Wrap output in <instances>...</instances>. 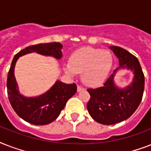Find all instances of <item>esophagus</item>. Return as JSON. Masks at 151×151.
Masks as SVG:
<instances>
[{
    "mask_svg": "<svg viewBox=\"0 0 151 151\" xmlns=\"http://www.w3.org/2000/svg\"><path fill=\"white\" fill-rule=\"evenodd\" d=\"M85 90V88L83 87H81V85H78V92H81V91H83Z\"/></svg>",
    "mask_w": 151,
    "mask_h": 151,
    "instance_id": "esophagus-1",
    "label": "esophagus"
}]
</instances>
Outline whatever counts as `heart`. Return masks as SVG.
<instances>
[{"label": "heart", "mask_w": 151, "mask_h": 151, "mask_svg": "<svg viewBox=\"0 0 151 151\" xmlns=\"http://www.w3.org/2000/svg\"><path fill=\"white\" fill-rule=\"evenodd\" d=\"M112 65L113 56L109 51L84 47L71 55L70 63L65 64L63 70L70 76L82 73L81 79L85 85L97 86L106 79Z\"/></svg>", "instance_id": "obj_1"}]
</instances>
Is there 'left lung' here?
Instances as JSON below:
<instances>
[{
  "instance_id": "left-lung-1",
  "label": "left lung",
  "mask_w": 151,
  "mask_h": 151,
  "mask_svg": "<svg viewBox=\"0 0 151 151\" xmlns=\"http://www.w3.org/2000/svg\"><path fill=\"white\" fill-rule=\"evenodd\" d=\"M119 61V67L114 70L102 87L88 88L91 98L87 104L91 117L99 124H114L131 117L138 108L144 91V74L138 59L124 48L110 46ZM131 70L134 73L130 85L117 87L114 78L120 69Z\"/></svg>"
}]
</instances>
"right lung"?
Returning a JSON list of instances; mask_svg holds the SVG:
<instances>
[{
  "instance_id": "add662e5",
  "label": "right lung",
  "mask_w": 151,
  "mask_h": 151,
  "mask_svg": "<svg viewBox=\"0 0 151 151\" xmlns=\"http://www.w3.org/2000/svg\"><path fill=\"white\" fill-rule=\"evenodd\" d=\"M63 45L59 42L38 44L27 47L13 58L7 79L8 99L15 112L22 119L35 125H44L54 122L63 110L66 102L77 92V85H67L56 81L53 86L44 94L36 97H27L19 92L15 78V63L20 56L37 52L45 56L60 59Z\"/></svg>"
}]
</instances>
